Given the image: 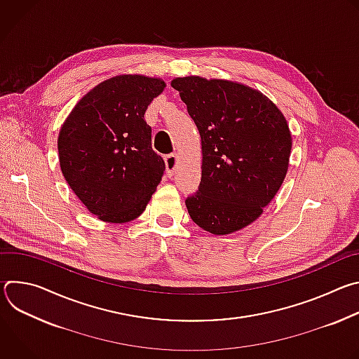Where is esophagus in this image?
I'll return each mask as SVG.
<instances>
[{
	"label": "esophagus",
	"instance_id": "34e87169",
	"mask_svg": "<svg viewBox=\"0 0 359 359\" xmlns=\"http://www.w3.org/2000/svg\"><path fill=\"white\" fill-rule=\"evenodd\" d=\"M165 163H166V173L168 176H173L176 166H177V155L176 153H170V155L165 156Z\"/></svg>",
	"mask_w": 359,
	"mask_h": 359
}]
</instances>
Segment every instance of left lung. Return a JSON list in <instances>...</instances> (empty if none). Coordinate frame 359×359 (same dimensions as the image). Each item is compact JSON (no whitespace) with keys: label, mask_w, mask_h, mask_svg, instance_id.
Wrapping results in <instances>:
<instances>
[{"label":"left lung","mask_w":359,"mask_h":359,"mask_svg":"<svg viewBox=\"0 0 359 359\" xmlns=\"http://www.w3.org/2000/svg\"><path fill=\"white\" fill-rule=\"evenodd\" d=\"M201 137V180L186 198L191 220L213 234H230L273 200L288 169L291 133L284 115L262 92L224 81H172Z\"/></svg>","instance_id":"8db88e82"}]
</instances>
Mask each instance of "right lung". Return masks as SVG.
I'll return each instance as SVG.
<instances>
[{"label": "right lung", "instance_id": "right-lung-1", "mask_svg": "<svg viewBox=\"0 0 359 359\" xmlns=\"http://www.w3.org/2000/svg\"><path fill=\"white\" fill-rule=\"evenodd\" d=\"M165 86L143 75L107 79L78 102L60 130L62 175L100 220H135L162 180L165 162L151 149L144 112Z\"/></svg>", "mask_w": 359, "mask_h": 359}]
</instances>
